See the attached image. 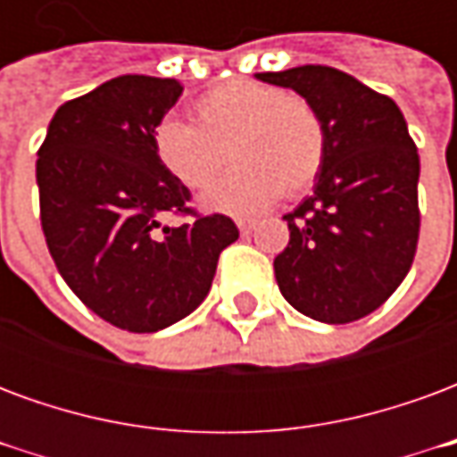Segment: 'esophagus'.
<instances>
[{
    "mask_svg": "<svg viewBox=\"0 0 457 457\" xmlns=\"http://www.w3.org/2000/svg\"><path fill=\"white\" fill-rule=\"evenodd\" d=\"M237 228H239V232H242V235H249L252 229L257 228V220H254V218H239Z\"/></svg>",
    "mask_w": 457,
    "mask_h": 457,
    "instance_id": "esophagus-1",
    "label": "esophagus"
}]
</instances>
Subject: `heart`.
<instances>
[{"label":"heart","instance_id":"heart-1","mask_svg":"<svg viewBox=\"0 0 457 457\" xmlns=\"http://www.w3.org/2000/svg\"><path fill=\"white\" fill-rule=\"evenodd\" d=\"M161 169L188 190L212 186L232 161L237 169L203 195V208L254 215L281 195H303L328 156V127L308 97L235 78L190 104V124L163 120L154 129Z\"/></svg>","mask_w":457,"mask_h":457}]
</instances>
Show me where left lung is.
I'll return each mask as SVG.
<instances>
[{
	"label": "left lung",
	"instance_id": "left-lung-1",
	"mask_svg": "<svg viewBox=\"0 0 457 457\" xmlns=\"http://www.w3.org/2000/svg\"><path fill=\"white\" fill-rule=\"evenodd\" d=\"M259 80L291 87L328 127L326 166L288 222L274 259L281 294L298 313L343 326L370 316L411 269L419 212V151L392 97L328 65H298Z\"/></svg>",
	"mask_w": 457,
	"mask_h": 457
}]
</instances>
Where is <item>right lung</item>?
Returning <instances> with one entry per match:
<instances>
[{
    "mask_svg": "<svg viewBox=\"0 0 457 457\" xmlns=\"http://www.w3.org/2000/svg\"><path fill=\"white\" fill-rule=\"evenodd\" d=\"M180 93L173 78H112L58 107L36 161L55 267L85 306L129 333L193 313L239 237L228 215L190 208V190L156 161L154 129ZM163 214L189 222L169 228Z\"/></svg>",
    "mask_w": 457,
    "mask_h": 457,
    "instance_id": "add662e5",
    "label": "right lung"
}]
</instances>
